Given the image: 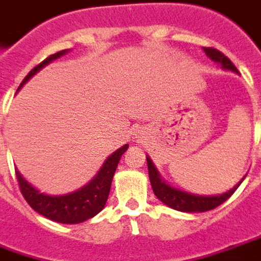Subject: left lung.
<instances>
[{"label": "left lung", "instance_id": "8db88e82", "mask_svg": "<svg viewBox=\"0 0 261 261\" xmlns=\"http://www.w3.org/2000/svg\"><path fill=\"white\" fill-rule=\"evenodd\" d=\"M204 54L209 57L213 62H216L222 66V69L224 71H231V72L239 73L237 68L230 61L227 57H224L220 51H217L215 48H203ZM146 162H148V170H149V180L153 189V193L156 197L161 200L162 203H165L166 206H169L170 209H175L177 212H183V213H200V212H207L220 206L222 203L226 202L230 196L236 192V189L240 186V183L243 182L244 177H242V180L234 185L233 188L220 193V195H196V193H190L182 189L173 188L169 183L165 182V179H162L161 173L158 172V169L153 165L152 159L146 156Z\"/></svg>", "mask_w": 261, "mask_h": 261}]
</instances>
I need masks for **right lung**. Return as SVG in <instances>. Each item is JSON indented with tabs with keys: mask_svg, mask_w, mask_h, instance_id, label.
I'll return each mask as SVG.
<instances>
[{
	"mask_svg": "<svg viewBox=\"0 0 261 261\" xmlns=\"http://www.w3.org/2000/svg\"><path fill=\"white\" fill-rule=\"evenodd\" d=\"M68 52H69V49H64V51L57 52V54L49 55L48 58L44 59L39 65L35 66L31 72L25 76L17 91H19L44 66L51 64L54 59L61 58L62 55H65ZM127 148H129V145L126 143L118 150H115L107 161L103 162V165L98 170V173L93 176L85 186H82L75 192L66 193V195L41 193L38 189L32 186L31 183L27 182L22 175L17 170V179L18 183H19L21 193L32 209L46 219L52 220V222L64 224L82 223L88 219H92L93 216H96L100 210L105 207L108 196L111 192V185H112L115 170L118 168V163H119L122 154L126 152Z\"/></svg>",
	"mask_w": 261,
	"mask_h": 261,
	"instance_id": "obj_1",
	"label": "right lung"
}]
</instances>
